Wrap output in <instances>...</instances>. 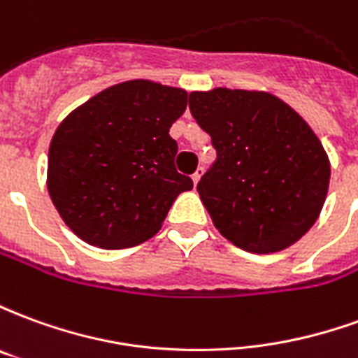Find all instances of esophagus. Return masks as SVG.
Wrapping results in <instances>:
<instances>
[{"label":"esophagus","instance_id":"obj_1","mask_svg":"<svg viewBox=\"0 0 358 358\" xmlns=\"http://www.w3.org/2000/svg\"><path fill=\"white\" fill-rule=\"evenodd\" d=\"M203 174V169H197V171L192 174V180H194V186H197V182H199V178H201Z\"/></svg>","mask_w":358,"mask_h":358}]
</instances>
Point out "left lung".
I'll use <instances>...</instances> for the list:
<instances>
[{
  "mask_svg": "<svg viewBox=\"0 0 358 358\" xmlns=\"http://www.w3.org/2000/svg\"><path fill=\"white\" fill-rule=\"evenodd\" d=\"M189 110L217 149L197 192L218 232L251 253L305 236L330 184V161L310 126L266 92H192Z\"/></svg>",
  "mask_w": 358,
  "mask_h": 358,
  "instance_id": "obj_1",
  "label": "left lung"
}]
</instances>
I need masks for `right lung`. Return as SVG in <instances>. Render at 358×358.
Wrapping results in <instances>:
<instances>
[{"label":"right lung","mask_w":358,"mask_h":358,"mask_svg":"<svg viewBox=\"0 0 358 358\" xmlns=\"http://www.w3.org/2000/svg\"><path fill=\"white\" fill-rule=\"evenodd\" d=\"M187 105L180 88L130 80L74 109L53 134L48 189L65 224L103 249L155 236L174 199L194 187L174 166L171 126Z\"/></svg>","instance_id":"add662e5"}]
</instances>
